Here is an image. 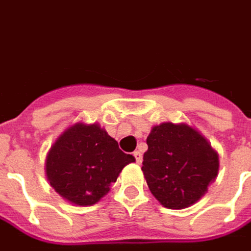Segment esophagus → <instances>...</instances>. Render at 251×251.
Here are the masks:
<instances>
[{
  "mask_svg": "<svg viewBox=\"0 0 251 251\" xmlns=\"http://www.w3.org/2000/svg\"><path fill=\"white\" fill-rule=\"evenodd\" d=\"M134 157H135L136 164H141V162H142V153H141V151H138V150L134 151Z\"/></svg>",
  "mask_w": 251,
  "mask_h": 251,
  "instance_id": "esophagus-1",
  "label": "esophagus"
}]
</instances>
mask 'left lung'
<instances>
[{"label":"left lung","instance_id":"1","mask_svg":"<svg viewBox=\"0 0 251 251\" xmlns=\"http://www.w3.org/2000/svg\"><path fill=\"white\" fill-rule=\"evenodd\" d=\"M143 154L149 190L164 208L184 209L200 201L219 174V154L187 123L154 126Z\"/></svg>","mask_w":251,"mask_h":251}]
</instances>
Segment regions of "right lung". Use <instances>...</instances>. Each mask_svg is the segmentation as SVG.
<instances>
[{"instance_id":"right-lung-1","label":"right lung","mask_w":251,"mask_h":251,"mask_svg":"<svg viewBox=\"0 0 251 251\" xmlns=\"http://www.w3.org/2000/svg\"><path fill=\"white\" fill-rule=\"evenodd\" d=\"M129 162H135V157L123 153L98 123L77 122L51 145L45 172L63 200L76 206H91L108 194Z\"/></svg>"}]
</instances>
